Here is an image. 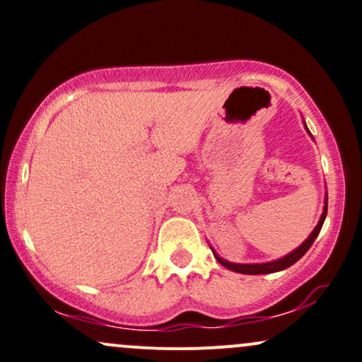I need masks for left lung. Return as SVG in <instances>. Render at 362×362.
Returning a JSON list of instances; mask_svg holds the SVG:
<instances>
[{"label": "left lung", "instance_id": "left-lung-1", "mask_svg": "<svg viewBox=\"0 0 362 362\" xmlns=\"http://www.w3.org/2000/svg\"><path fill=\"white\" fill-rule=\"evenodd\" d=\"M306 129H308V127H306ZM327 201H328V199H325V209H323L322 218H320V221L317 224V228H315V230H313V233H311L308 238H306L305 242H303L300 247L296 248V250L291 252L289 255L282 257V259H279V260L265 262V264H231V262L223 260L221 257H218L214 253L216 260H218L219 264L223 265V267L230 269V271L240 272V274H250V276H257V274H271V272L284 271V269H288L293 264H296V262L300 260L301 257L310 250V247H311V245H313L315 240H317L320 230H322V226H323V221H325V218H327Z\"/></svg>", "mask_w": 362, "mask_h": 362}]
</instances>
